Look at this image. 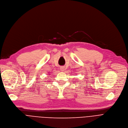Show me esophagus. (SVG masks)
<instances>
[{
	"label": "esophagus",
	"mask_w": 128,
	"mask_h": 128,
	"mask_svg": "<svg viewBox=\"0 0 128 128\" xmlns=\"http://www.w3.org/2000/svg\"><path fill=\"white\" fill-rule=\"evenodd\" d=\"M65 70V68L64 67H60V70L62 71V72H63V71H64Z\"/></svg>",
	"instance_id": "1"
}]
</instances>
